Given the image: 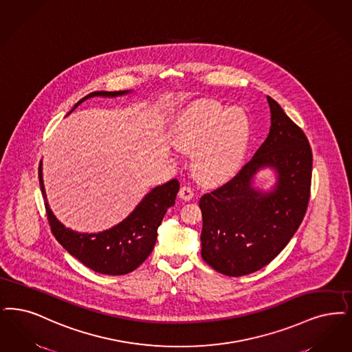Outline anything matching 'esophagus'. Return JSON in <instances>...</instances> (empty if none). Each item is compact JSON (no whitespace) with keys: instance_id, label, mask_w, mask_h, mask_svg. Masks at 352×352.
I'll return each mask as SVG.
<instances>
[{"instance_id":"1","label":"esophagus","mask_w":352,"mask_h":352,"mask_svg":"<svg viewBox=\"0 0 352 352\" xmlns=\"http://www.w3.org/2000/svg\"><path fill=\"white\" fill-rule=\"evenodd\" d=\"M178 195H179V197L183 199V200L188 201V200H191V199L194 197V191H192V188H191L190 186H182Z\"/></svg>"}]
</instances>
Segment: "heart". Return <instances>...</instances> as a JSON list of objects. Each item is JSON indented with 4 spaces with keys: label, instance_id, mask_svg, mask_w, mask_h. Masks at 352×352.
Here are the masks:
<instances>
[{
    "label": "heart",
    "instance_id": "1",
    "mask_svg": "<svg viewBox=\"0 0 352 352\" xmlns=\"http://www.w3.org/2000/svg\"><path fill=\"white\" fill-rule=\"evenodd\" d=\"M250 140L243 110H226L216 100H199L183 111L173 128V141L186 153H195L192 168L201 182H226L239 169Z\"/></svg>",
    "mask_w": 352,
    "mask_h": 352
}]
</instances>
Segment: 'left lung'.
<instances>
[{
	"mask_svg": "<svg viewBox=\"0 0 352 352\" xmlns=\"http://www.w3.org/2000/svg\"><path fill=\"white\" fill-rule=\"evenodd\" d=\"M267 100V139L230 181L199 200L201 256L228 276L248 275L268 265L294 237L309 203V141L278 102ZM265 166L278 173V183L267 195L251 187L253 175Z\"/></svg>",
	"mask_w": 352,
	"mask_h": 352,
	"instance_id": "obj_1",
	"label": "left lung"
}]
</instances>
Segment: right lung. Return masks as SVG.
<instances>
[{
  "label": "right lung",
  "mask_w": 352,
  "mask_h": 352,
  "mask_svg": "<svg viewBox=\"0 0 352 352\" xmlns=\"http://www.w3.org/2000/svg\"><path fill=\"white\" fill-rule=\"evenodd\" d=\"M126 93L128 90L94 91L78 100L74 109L91 97H116ZM39 183L48 224L55 239L86 267L106 275L128 274L139 267L149 256L155 248L157 229L168 208L175 204V197L179 191L178 179L157 186L120 224L100 233L87 234L65 228L50 210L43 186L42 162L39 165Z\"/></svg>",
  "instance_id": "add662e5"
}]
</instances>
